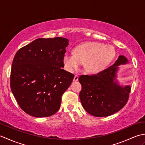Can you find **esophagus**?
Listing matches in <instances>:
<instances>
[{"label": "esophagus", "mask_w": 145, "mask_h": 145, "mask_svg": "<svg viewBox=\"0 0 145 145\" xmlns=\"http://www.w3.org/2000/svg\"><path fill=\"white\" fill-rule=\"evenodd\" d=\"M78 80V76L77 75H75L74 76V78H73V81L74 82H76Z\"/></svg>", "instance_id": "1"}]
</instances>
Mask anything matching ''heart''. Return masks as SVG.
<instances>
[{
	"label": "heart",
	"instance_id": "obj_1",
	"mask_svg": "<svg viewBox=\"0 0 145 145\" xmlns=\"http://www.w3.org/2000/svg\"><path fill=\"white\" fill-rule=\"evenodd\" d=\"M115 52L112 47L98 42H87L78 45L74 53H66L63 57V65L70 73L85 63L88 72L98 73L103 71L114 56Z\"/></svg>",
	"mask_w": 145,
	"mask_h": 145
}]
</instances>
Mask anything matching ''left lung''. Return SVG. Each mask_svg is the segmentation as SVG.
<instances>
[{
	"label": "left lung",
	"mask_w": 145,
	"mask_h": 145,
	"mask_svg": "<svg viewBox=\"0 0 145 145\" xmlns=\"http://www.w3.org/2000/svg\"><path fill=\"white\" fill-rule=\"evenodd\" d=\"M128 63L127 58L120 55L112 66L97 74L80 76L78 80L82 85L80 99L88 113L97 117L108 116L125 105L131 87L120 85L116 76L118 66Z\"/></svg>",
	"instance_id": "1"
}]
</instances>
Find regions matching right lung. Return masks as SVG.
Here are the masks:
<instances>
[{
  "instance_id": "obj_1",
  "label": "right lung",
  "mask_w": 145,
  "mask_h": 145,
  "mask_svg": "<svg viewBox=\"0 0 145 145\" xmlns=\"http://www.w3.org/2000/svg\"><path fill=\"white\" fill-rule=\"evenodd\" d=\"M69 40L37 39L15 54L10 88L18 105L34 117H47L59 110L61 96L74 75L67 72L63 57Z\"/></svg>"
}]
</instances>
